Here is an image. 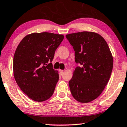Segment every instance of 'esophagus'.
Instances as JSON below:
<instances>
[{"label":"esophagus","instance_id":"34e87169","mask_svg":"<svg viewBox=\"0 0 127 127\" xmlns=\"http://www.w3.org/2000/svg\"><path fill=\"white\" fill-rule=\"evenodd\" d=\"M59 71H60V74H63L64 70H59Z\"/></svg>","mask_w":127,"mask_h":127}]
</instances>
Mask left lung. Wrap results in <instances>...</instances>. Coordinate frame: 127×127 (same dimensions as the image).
I'll list each match as a JSON object with an SVG mask.
<instances>
[{"instance_id":"left-lung-1","label":"left lung","mask_w":127,"mask_h":127,"mask_svg":"<svg viewBox=\"0 0 127 127\" xmlns=\"http://www.w3.org/2000/svg\"><path fill=\"white\" fill-rule=\"evenodd\" d=\"M74 49L75 62L80 64L69 81L71 94L76 100L88 103L103 92L111 77L113 57L106 41L93 32L66 35Z\"/></svg>"}]
</instances>
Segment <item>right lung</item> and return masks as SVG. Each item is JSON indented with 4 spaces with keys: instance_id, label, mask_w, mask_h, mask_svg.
Returning <instances> with one entry per match:
<instances>
[{
    "instance_id": "1",
    "label": "right lung",
    "mask_w": 127,
    "mask_h": 127,
    "mask_svg": "<svg viewBox=\"0 0 127 127\" xmlns=\"http://www.w3.org/2000/svg\"><path fill=\"white\" fill-rule=\"evenodd\" d=\"M64 35L50 32L32 33L25 36L15 51L13 70L22 91L36 102L53 95L59 79L51 62Z\"/></svg>"
}]
</instances>
